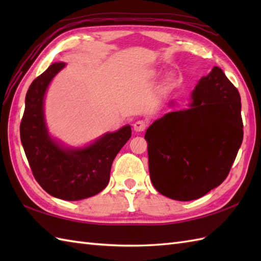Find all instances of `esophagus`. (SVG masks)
Listing matches in <instances>:
<instances>
[{
  "label": "esophagus",
  "mask_w": 261,
  "mask_h": 261,
  "mask_svg": "<svg viewBox=\"0 0 261 261\" xmlns=\"http://www.w3.org/2000/svg\"><path fill=\"white\" fill-rule=\"evenodd\" d=\"M147 125H148V123H147L146 121L139 120V121L135 122V124H134V129H135V131H136V132H141V131H145V130H146Z\"/></svg>",
  "instance_id": "1"
}]
</instances>
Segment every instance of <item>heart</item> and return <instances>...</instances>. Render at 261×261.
<instances>
[{"mask_svg": "<svg viewBox=\"0 0 261 261\" xmlns=\"http://www.w3.org/2000/svg\"><path fill=\"white\" fill-rule=\"evenodd\" d=\"M153 74H154V71H153ZM173 80H174V74H171V73L166 74V76H165V81L166 82H171Z\"/></svg>", "mask_w": 261, "mask_h": 261, "instance_id": "b5f03b06", "label": "heart"}]
</instances>
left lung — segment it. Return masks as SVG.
Returning <instances> with one entry per match:
<instances>
[{"label":"left lung","instance_id":"8db88e82","mask_svg":"<svg viewBox=\"0 0 261 261\" xmlns=\"http://www.w3.org/2000/svg\"><path fill=\"white\" fill-rule=\"evenodd\" d=\"M192 98L190 109L165 114L145 136L152 185L177 201L222 184L243 139L240 94L222 69L202 77Z\"/></svg>","mask_w":261,"mask_h":261}]
</instances>
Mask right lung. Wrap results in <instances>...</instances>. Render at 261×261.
<instances>
[{"label":"right lung","mask_w":261,"mask_h":261,"mask_svg":"<svg viewBox=\"0 0 261 261\" xmlns=\"http://www.w3.org/2000/svg\"><path fill=\"white\" fill-rule=\"evenodd\" d=\"M65 63H55L31 83L20 124L21 142L38 184L51 196L80 201L102 192L112 163L131 137L130 125L104 135L85 148H64L49 136L43 97L49 83Z\"/></svg>","instance_id":"obj_1"}]
</instances>
